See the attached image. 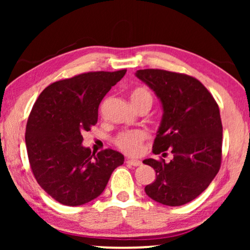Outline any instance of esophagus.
I'll return each mask as SVG.
<instances>
[{"label":"esophagus","instance_id":"esophagus-1","mask_svg":"<svg viewBox=\"0 0 250 250\" xmlns=\"http://www.w3.org/2000/svg\"><path fill=\"white\" fill-rule=\"evenodd\" d=\"M126 164H128V165H131V166H135V167H138V166H141V162H140V160H138V159H127L126 160Z\"/></svg>","mask_w":250,"mask_h":250}]
</instances>
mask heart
<instances>
[{
  "instance_id": "heart-1",
  "label": "heart",
  "mask_w": 250,
  "mask_h": 250,
  "mask_svg": "<svg viewBox=\"0 0 250 250\" xmlns=\"http://www.w3.org/2000/svg\"><path fill=\"white\" fill-rule=\"evenodd\" d=\"M131 100L135 109L142 105H149L151 108L153 102V95L149 88L138 86L132 91ZM146 138V133L143 131H127L122 132L116 135L114 139L115 146L122 151L128 155H136L141 151L142 145Z\"/></svg>"
}]
</instances>
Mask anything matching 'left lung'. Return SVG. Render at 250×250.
<instances>
[{"mask_svg":"<svg viewBox=\"0 0 250 250\" xmlns=\"http://www.w3.org/2000/svg\"><path fill=\"white\" fill-rule=\"evenodd\" d=\"M136 77L160 99L164 115L152 151L173 159H146L156 180L146 193L166 206H181L204 192L222 162V127L217 102L197 78L163 69H141Z\"/></svg>","mask_w":250,"mask_h":250,"instance_id":"left-lung-1","label":"left lung"}]
</instances>
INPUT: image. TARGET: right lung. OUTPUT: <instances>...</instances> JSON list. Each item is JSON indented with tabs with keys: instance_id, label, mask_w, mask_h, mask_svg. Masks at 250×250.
<instances>
[{
	"instance_id": "add662e5",
	"label": "right lung",
	"mask_w": 250,
	"mask_h": 250,
	"mask_svg": "<svg viewBox=\"0 0 250 250\" xmlns=\"http://www.w3.org/2000/svg\"><path fill=\"white\" fill-rule=\"evenodd\" d=\"M126 69L90 71L60 80L43 90L26 126L30 168L45 192L66 206H80L104 190L124 156L112 149L91 153L83 132L98 123L99 104Z\"/></svg>"
}]
</instances>
